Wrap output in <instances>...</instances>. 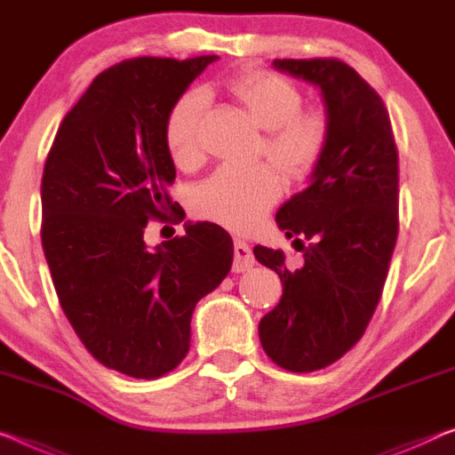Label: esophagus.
<instances>
[{"instance_id":"1","label":"esophagus","mask_w":455,"mask_h":455,"mask_svg":"<svg viewBox=\"0 0 455 455\" xmlns=\"http://www.w3.org/2000/svg\"><path fill=\"white\" fill-rule=\"evenodd\" d=\"M255 266L253 251L247 245L245 241H235V261H233V271L235 274H241V271H249Z\"/></svg>"}]
</instances>
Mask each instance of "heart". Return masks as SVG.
<instances>
[{
	"label": "heart",
	"instance_id": "obj_1",
	"mask_svg": "<svg viewBox=\"0 0 455 455\" xmlns=\"http://www.w3.org/2000/svg\"><path fill=\"white\" fill-rule=\"evenodd\" d=\"M227 92L257 126L266 131L261 155L290 181L304 180L323 159L331 139V120L318 108H302L304 96L294 81L269 71L241 73L227 81ZM204 98L188 92L175 101L165 124V142L173 161L192 167L202 157ZM282 194L274 167L259 165L249 172H216L192 196L198 219L249 233Z\"/></svg>",
	"mask_w": 455,
	"mask_h": 455
}]
</instances>
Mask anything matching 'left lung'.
Returning <instances> with one entry per match:
<instances>
[{
  "instance_id": "8db88e82",
  "label": "left lung",
  "mask_w": 455,
  "mask_h": 455,
  "mask_svg": "<svg viewBox=\"0 0 455 455\" xmlns=\"http://www.w3.org/2000/svg\"><path fill=\"white\" fill-rule=\"evenodd\" d=\"M274 67L321 87L331 139L310 186L275 214L302 267L288 269L283 251L253 249L283 286L259 339L280 368L315 371L362 339L382 296L398 236V151L382 98L347 63L275 59Z\"/></svg>"
}]
</instances>
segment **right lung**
<instances>
[{
  "instance_id": "obj_1",
  "label": "right lung",
  "mask_w": 455,
  "mask_h": 455,
  "mask_svg": "<svg viewBox=\"0 0 455 455\" xmlns=\"http://www.w3.org/2000/svg\"><path fill=\"white\" fill-rule=\"evenodd\" d=\"M216 59L139 57L100 73L44 163L40 239L60 308L100 363L131 378L178 368L196 304L233 266V239L212 222L153 249L142 239L148 220H184L165 124Z\"/></svg>"
}]
</instances>
